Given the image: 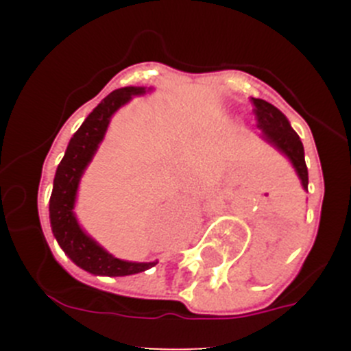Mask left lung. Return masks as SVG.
Listing matches in <instances>:
<instances>
[{
	"label": "left lung",
	"mask_w": 351,
	"mask_h": 351,
	"mask_svg": "<svg viewBox=\"0 0 351 351\" xmlns=\"http://www.w3.org/2000/svg\"><path fill=\"white\" fill-rule=\"evenodd\" d=\"M251 104L254 105L253 112L256 115V125L261 129V137L289 158L300 183H302V189L307 192L309 176H307L304 146L300 143V137L297 136L295 130L290 127L287 117L277 107H274L268 101L260 100V98H251Z\"/></svg>",
	"instance_id": "1"
}]
</instances>
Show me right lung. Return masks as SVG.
Here are the masks:
<instances>
[{"label": "right lung", "mask_w": 351, "mask_h": 351, "mask_svg": "<svg viewBox=\"0 0 351 351\" xmlns=\"http://www.w3.org/2000/svg\"><path fill=\"white\" fill-rule=\"evenodd\" d=\"M144 93H146L144 86H125L112 91L107 98H104L81 123L76 134L71 137L64 158L59 162L54 176V189L49 202L52 232L67 256L77 267L93 275L125 277V275L141 274L158 263V261L137 263V261H125L112 256L81 229L74 215L77 185L84 169L104 141L110 119L117 110L130 101V98Z\"/></svg>", "instance_id": "1"}]
</instances>
